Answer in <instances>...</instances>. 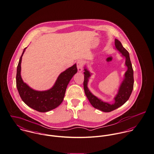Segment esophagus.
<instances>
[{"label": "esophagus", "instance_id": "1", "mask_svg": "<svg viewBox=\"0 0 154 154\" xmlns=\"http://www.w3.org/2000/svg\"><path fill=\"white\" fill-rule=\"evenodd\" d=\"M77 69L78 71L79 72L82 71L83 70V61L82 60H79L77 61Z\"/></svg>", "mask_w": 154, "mask_h": 154}]
</instances>
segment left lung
I'll use <instances>...</instances> for the list:
<instances>
[{
    "label": "left lung",
    "mask_w": 154,
    "mask_h": 154,
    "mask_svg": "<svg viewBox=\"0 0 154 154\" xmlns=\"http://www.w3.org/2000/svg\"><path fill=\"white\" fill-rule=\"evenodd\" d=\"M115 44L116 48L122 54L123 57H125V65L128 67L127 71L125 73V78L120 85L118 93L114 98L115 102L112 104L104 102L102 100L98 99L90 92L87 87V83L91 74L88 70H87V69L85 67V80L83 85L85 95L91 104L94 108L102 110L104 112H110L113 111L125 104L128 100L134 88V70L130 60L129 54L122 46L121 42L118 39H115Z\"/></svg>",
    "instance_id": "1"
}]
</instances>
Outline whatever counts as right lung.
<instances>
[{"instance_id": "1", "label": "right lung", "mask_w": 154, "mask_h": 154, "mask_svg": "<svg viewBox=\"0 0 154 154\" xmlns=\"http://www.w3.org/2000/svg\"><path fill=\"white\" fill-rule=\"evenodd\" d=\"M26 48L23 51L17 67L16 80L19 94L22 101L31 108L39 112L50 111L63 101L67 85L77 72L76 64L61 72L51 88L45 91H36L24 83L20 75L22 58Z\"/></svg>"}]
</instances>
